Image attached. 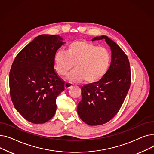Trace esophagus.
Segmentation results:
<instances>
[{
  "label": "esophagus",
  "instance_id": "esophagus-1",
  "mask_svg": "<svg viewBox=\"0 0 154 154\" xmlns=\"http://www.w3.org/2000/svg\"><path fill=\"white\" fill-rule=\"evenodd\" d=\"M72 85H73L72 83L69 82H67L65 83V88H66V89H69V88H70Z\"/></svg>",
  "mask_w": 154,
  "mask_h": 154
}]
</instances>
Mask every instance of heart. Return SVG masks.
I'll list each match as a JSON object with an SVG mask.
<instances>
[{"label":"heart","instance_id":"b5f03b06","mask_svg":"<svg viewBox=\"0 0 154 154\" xmlns=\"http://www.w3.org/2000/svg\"><path fill=\"white\" fill-rule=\"evenodd\" d=\"M110 63V55L106 48L79 40L69 44L65 52L59 50L54 57V66L60 75H66L74 67L76 69L68 75L72 81L84 79L95 83L106 74Z\"/></svg>","mask_w":154,"mask_h":154}]
</instances>
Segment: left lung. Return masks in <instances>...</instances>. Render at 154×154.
Returning a JSON list of instances; mask_svg holds the SVG:
<instances>
[{
    "label": "left lung",
    "instance_id": "8db88e82",
    "mask_svg": "<svg viewBox=\"0 0 154 154\" xmlns=\"http://www.w3.org/2000/svg\"><path fill=\"white\" fill-rule=\"evenodd\" d=\"M104 39L111 50V63L98 82L81 88L82 100L77 106L80 118L89 125L108 122L120 110L131 82L130 63L121 48L106 35L95 37L94 40Z\"/></svg>",
    "mask_w": 154,
    "mask_h": 154
}]
</instances>
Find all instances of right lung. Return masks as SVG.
<instances>
[{"label":"right lung","instance_id":"obj_1","mask_svg":"<svg viewBox=\"0 0 154 154\" xmlns=\"http://www.w3.org/2000/svg\"><path fill=\"white\" fill-rule=\"evenodd\" d=\"M58 35H40L18 54L9 74L11 100L26 120L44 124L55 114L56 98L64 82L54 70L57 51L63 45Z\"/></svg>","mask_w":154,"mask_h":154}]
</instances>
